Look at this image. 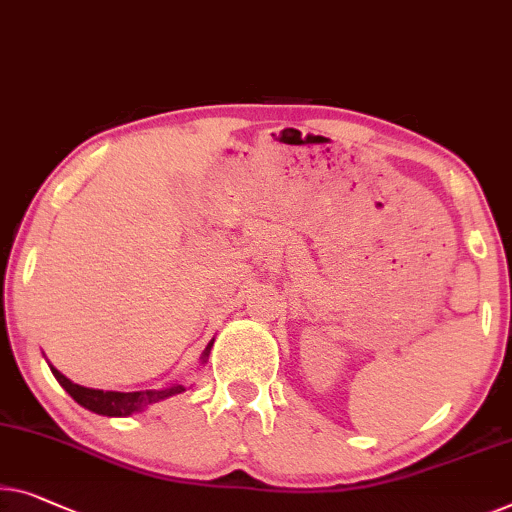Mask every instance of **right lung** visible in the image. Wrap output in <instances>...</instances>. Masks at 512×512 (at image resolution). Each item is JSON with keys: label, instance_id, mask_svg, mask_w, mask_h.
Instances as JSON below:
<instances>
[{"label": "right lung", "instance_id": "1", "mask_svg": "<svg viewBox=\"0 0 512 512\" xmlns=\"http://www.w3.org/2000/svg\"><path fill=\"white\" fill-rule=\"evenodd\" d=\"M211 347H213V342H209L207 349H204L202 361H207L209 358ZM50 370L75 402L82 404V407L89 411H94V414H103V416H131V414H135V411H142L144 407H149V404L160 402V400L170 398V395L186 391V386H181V384L163 388V391H135V393L98 391V388H85L80 384H73L71 379H66L57 368H52V365H50Z\"/></svg>", "mask_w": 512, "mask_h": 512}]
</instances>
